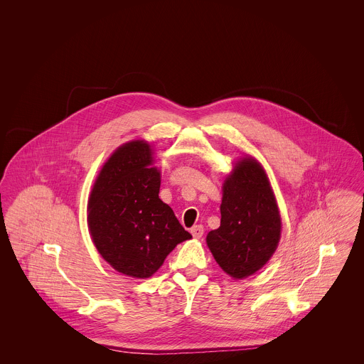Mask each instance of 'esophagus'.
<instances>
[{"mask_svg": "<svg viewBox=\"0 0 364 364\" xmlns=\"http://www.w3.org/2000/svg\"><path fill=\"white\" fill-rule=\"evenodd\" d=\"M203 232L205 230H203V226L202 225H195L191 228V233L195 239H200L203 236Z\"/></svg>", "mask_w": 364, "mask_h": 364, "instance_id": "1", "label": "esophagus"}]
</instances>
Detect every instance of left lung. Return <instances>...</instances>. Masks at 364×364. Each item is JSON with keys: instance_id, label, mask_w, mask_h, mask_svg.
<instances>
[{"instance_id": "1", "label": "left lung", "mask_w": 364, "mask_h": 364, "mask_svg": "<svg viewBox=\"0 0 364 364\" xmlns=\"http://www.w3.org/2000/svg\"><path fill=\"white\" fill-rule=\"evenodd\" d=\"M221 225L206 242L220 267L235 279L252 276L277 250L281 217L269 177L259 162L244 156L223 187Z\"/></svg>"}]
</instances>
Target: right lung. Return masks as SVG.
Returning <instances> with one entry per match:
<instances>
[{"label":"right lung","mask_w":364,"mask_h":364,"mask_svg":"<svg viewBox=\"0 0 364 364\" xmlns=\"http://www.w3.org/2000/svg\"><path fill=\"white\" fill-rule=\"evenodd\" d=\"M144 140L120 146L105 162L88 199V229L114 270L151 277L174 247L191 239L158 193L161 173Z\"/></svg>","instance_id":"1"}]
</instances>
